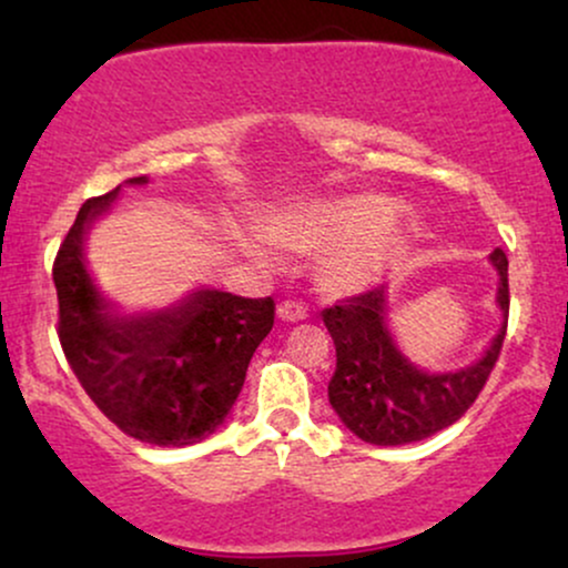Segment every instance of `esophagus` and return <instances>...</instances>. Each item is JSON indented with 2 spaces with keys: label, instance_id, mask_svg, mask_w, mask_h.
Returning a JSON list of instances; mask_svg holds the SVG:
<instances>
[{
  "label": "esophagus",
  "instance_id": "34e87169",
  "mask_svg": "<svg viewBox=\"0 0 568 568\" xmlns=\"http://www.w3.org/2000/svg\"><path fill=\"white\" fill-rule=\"evenodd\" d=\"M277 315L288 323H298V321H306L310 312H306V306L302 302H283L277 306Z\"/></svg>",
  "mask_w": 568,
  "mask_h": 568
}]
</instances>
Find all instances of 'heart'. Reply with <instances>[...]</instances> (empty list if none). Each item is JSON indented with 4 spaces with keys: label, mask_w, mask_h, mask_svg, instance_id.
I'll return each instance as SVG.
<instances>
[{
    "label": "heart",
    "mask_w": 568,
    "mask_h": 568,
    "mask_svg": "<svg viewBox=\"0 0 568 568\" xmlns=\"http://www.w3.org/2000/svg\"><path fill=\"white\" fill-rule=\"evenodd\" d=\"M395 213L397 202L382 194L302 202L270 216L266 234L291 251L334 245L321 264L325 285L331 291H355L366 285L400 245V232L393 226ZM245 247L258 258H270L253 240H245Z\"/></svg>",
    "instance_id": "b5f03b06"
}]
</instances>
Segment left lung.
<instances>
[{
    "label": "left lung",
    "instance_id": "1",
    "mask_svg": "<svg viewBox=\"0 0 568 568\" xmlns=\"http://www.w3.org/2000/svg\"><path fill=\"white\" fill-rule=\"evenodd\" d=\"M491 262L501 280L497 302L507 315L510 285L505 251L497 247ZM384 285L338 298L334 306L323 310V323L336 347V371L328 382V400L338 419L361 440L374 446H403L454 425L478 400L480 389L497 366L507 334V317L484 361L456 374L429 376L416 371L395 349L384 325Z\"/></svg>",
    "mask_w": 568,
    "mask_h": 568
}]
</instances>
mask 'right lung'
<instances>
[{"instance_id":"right-lung-1","label":"right lung","mask_w":568,"mask_h":568,"mask_svg":"<svg viewBox=\"0 0 568 568\" xmlns=\"http://www.w3.org/2000/svg\"><path fill=\"white\" fill-rule=\"evenodd\" d=\"M116 192L120 186L84 202L58 247V338L82 389L112 425L152 446H192L237 400L247 363L275 325V302L197 291L179 310L114 317L84 270L82 234Z\"/></svg>"}]
</instances>
